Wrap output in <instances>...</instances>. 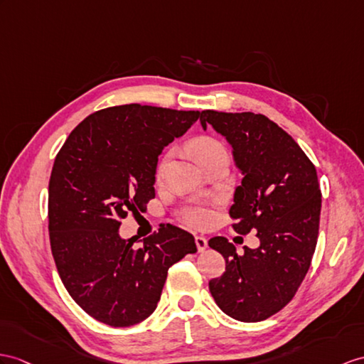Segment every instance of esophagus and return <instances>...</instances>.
<instances>
[{"mask_svg": "<svg viewBox=\"0 0 364 364\" xmlns=\"http://www.w3.org/2000/svg\"><path fill=\"white\" fill-rule=\"evenodd\" d=\"M194 242H196V247H198L199 252H203V250L207 249V239L203 237V236H196V237H194Z\"/></svg>", "mask_w": 364, "mask_h": 364, "instance_id": "34e87169", "label": "esophagus"}]
</instances>
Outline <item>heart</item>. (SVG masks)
<instances>
[{
	"mask_svg": "<svg viewBox=\"0 0 364 364\" xmlns=\"http://www.w3.org/2000/svg\"><path fill=\"white\" fill-rule=\"evenodd\" d=\"M193 151L196 153V156L199 157V161L203 164V166L208 165L210 162L216 161V159L220 157H228L227 148L220 144L219 140L213 139V137H199L191 144ZM168 159H170V154H166L162 162L159 164L157 168V174L161 176L165 170ZM181 216L185 220V223L190 225H196V227H203L207 225L211 220V213L208 211V208L202 207V205H187L181 210Z\"/></svg>",
	"mask_w": 364,
	"mask_h": 364,
	"instance_id": "obj_1",
	"label": "heart"
}]
</instances>
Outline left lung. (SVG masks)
Here are the masks:
<instances>
[{"label": "left lung", "mask_w": 364, "mask_h": 364, "mask_svg": "<svg viewBox=\"0 0 364 364\" xmlns=\"http://www.w3.org/2000/svg\"><path fill=\"white\" fill-rule=\"evenodd\" d=\"M233 146L242 182L230 208L239 235L258 232V249L237 255L227 237L208 241L225 272L208 282L224 314L237 321L267 320L295 296L312 262L320 228L321 190L315 165L287 132L262 114L202 111Z\"/></svg>", "instance_id": "left-lung-1"}]
</instances>
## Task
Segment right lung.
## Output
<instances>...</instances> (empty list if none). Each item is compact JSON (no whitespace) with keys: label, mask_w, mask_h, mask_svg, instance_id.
<instances>
[{"label":"right lung","mask_w":364,"mask_h":364,"mask_svg":"<svg viewBox=\"0 0 364 364\" xmlns=\"http://www.w3.org/2000/svg\"><path fill=\"white\" fill-rule=\"evenodd\" d=\"M199 111L139 103L100 109L78 123L49 179V239L61 281L97 321L128 327L151 315L168 269L196 253L191 233L161 225L136 247L119 227L154 199L157 157Z\"/></svg>","instance_id":"1"}]
</instances>
